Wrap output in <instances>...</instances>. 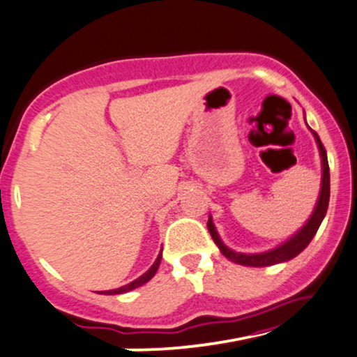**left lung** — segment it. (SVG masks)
<instances>
[{
	"instance_id": "obj_1",
	"label": "left lung",
	"mask_w": 357,
	"mask_h": 357,
	"mask_svg": "<svg viewBox=\"0 0 357 357\" xmlns=\"http://www.w3.org/2000/svg\"><path fill=\"white\" fill-rule=\"evenodd\" d=\"M314 137L317 141V146H319L321 151V158H323V183H321V192H319V199H317L316 209L312 213V216L309 218V221L304 225V227L299 231L298 234L293 236L289 241H286L282 246H279L276 249H271L268 252H261V255H243V252H234L231 251L229 248L225 246V243L221 241L220 236L216 233V227H214L211 218L208 220V229L211 233V238L214 239V243L218 244L220 251L225 255L227 259H231L233 263L243 264V266H252V268H264V266H273L278 263H284V261L293 259L303 251L304 248L311 243V239L314 238L316 231L319 229L321 222H323L326 211H328V204H329V165H328V154H326V149L323 143H321L319 136H317L316 131Z\"/></svg>"
}]
</instances>
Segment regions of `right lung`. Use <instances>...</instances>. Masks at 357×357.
I'll return each mask as SVG.
<instances>
[{
  "label": "right lung",
  "instance_id": "obj_1",
  "mask_svg": "<svg viewBox=\"0 0 357 357\" xmlns=\"http://www.w3.org/2000/svg\"><path fill=\"white\" fill-rule=\"evenodd\" d=\"M161 251H162V249H161ZM160 263H161V252H160V256H158V259L154 261V264L151 266V268L148 269V271H146V273L143 274V276L135 279V281L130 282V284H126V286H123V287H118V289L105 291V294H123V293H128V291H131V289H136V287L143 286L144 282H148L149 279H151V278L154 276V274H156L158 268H160Z\"/></svg>",
  "mask_w": 357,
  "mask_h": 357
}]
</instances>
